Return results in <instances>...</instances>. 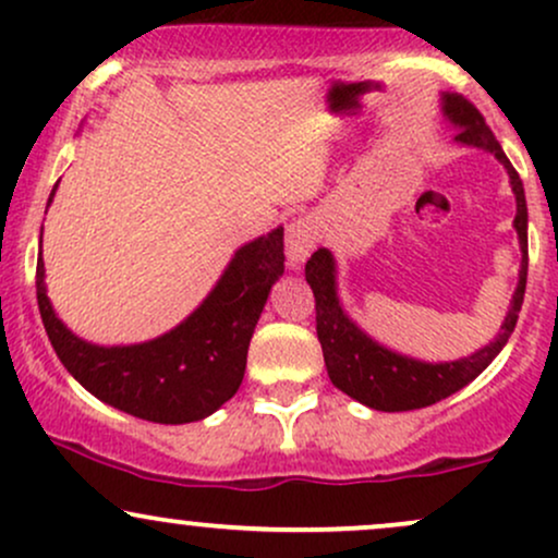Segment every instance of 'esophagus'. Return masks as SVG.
<instances>
[{
  "mask_svg": "<svg viewBox=\"0 0 558 558\" xmlns=\"http://www.w3.org/2000/svg\"><path fill=\"white\" fill-rule=\"evenodd\" d=\"M317 241H319V233H317L315 220H310V217H299V220H293L286 230L288 265H291L293 270H299V267L310 259V254L317 248Z\"/></svg>",
  "mask_w": 558,
  "mask_h": 558,
  "instance_id": "34e87169",
  "label": "esophagus"
}]
</instances>
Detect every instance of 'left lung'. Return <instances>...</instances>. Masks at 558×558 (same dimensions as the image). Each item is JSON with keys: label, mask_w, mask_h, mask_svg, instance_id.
<instances>
[{"label": "left lung", "mask_w": 558, "mask_h": 558, "mask_svg": "<svg viewBox=\"0 0 558 558\" xmlns=\"http://www.w3.org/2000/svg\"><path fill=\"white\" fill-rule=\"evenodd\" d=\"M440 112L446 123L453 128V141L459 146L488 151L504 165L509 175L511 194L517 198L514 230L520 239V280H517L514 296H511L509 312H506L501 330L488 345L477 349L475 354L451 362H425L401 354L390 345L375 341L367 330H362L338 296V265L330 248H317L306 262V283L317 301V338L323 343L325 367L332 386L343 390L354 401L377 412H409V409L430 407V403L448 399L451 393L470 386L488 364L501 354V349L514 332L517 317H520L524 286H527V202L517 170L506 159L501 144L485 125L470 101L462 96H440Z\"/></svg>", "instance_id": "obj_1"}]
</instances>
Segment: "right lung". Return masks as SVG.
Instances as JSON below:
<instances>
[{
    "label": "right lung",
    "mask_w": 558,
    "mask_h": 558,
    "mask_svg": "<svg viewBox=\"0 0 558 558\" xmlns=\"http://www.w3.org/2000/svg\"><path fill=\"white\" fill-rule=\"evenodd\" d=\"M54 191L57 185L47 209ZM283 262V228L278 226L235 248L213 291L175 328L144 343L99 345L75 336L57 317L38 254V312L60 362L88 393L138 420L185 425L209 417L235 396L254 328L286 270Z\"/></svg>",
    "instance_id": "obj_1"
}]
</instances>
